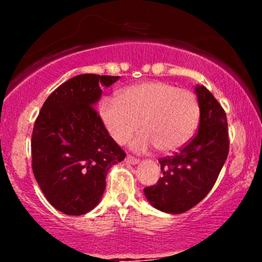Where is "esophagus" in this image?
Masks as SVG:
<instances>
[{"label": "esophagus", "instance_id": "esophagus-1", "mask_svg": "<svg viewBox=\"0 0 262 262\" xmlns=\"http://www.w3.org/2000/svg\"><path fill=\"white\" fill-rule=\"evenodd\" d=\"M125 162H127V164H129V165H138L140 162V160H139V159L134 158V156L128 155L127 158H125Z\"/></svg>", "mask_w": 262, "mask_h": 262}]
</instances>
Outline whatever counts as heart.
Here are the masks:
<instances>
[{
    "label": "heart",
    "mask_w": 262,
    "mask_h": 262,
    "mask_svg": "<svg viewBox=\"0 0 262 262\" xmlns=\"http://www.w3.org/2000/svg\"><path fill=\"white\" fill-rule=\"evenodd\" d=\"M98 116L116 143H127L140 125L144 132L132 148L143 151L155 145L160 152L170 154L193 137L200 104L188 90L165 81H143L123 89L118 97L102 98Z\"/></svg>",
    "instance_id": "heart-1"
}]
</instances>
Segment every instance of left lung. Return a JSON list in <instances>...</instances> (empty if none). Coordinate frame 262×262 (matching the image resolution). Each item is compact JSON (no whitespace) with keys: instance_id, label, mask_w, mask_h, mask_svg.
Segmentation results:
<instances>
[{"instance_id":"1","label":"left lung","mask_w":262,"mask_h":262,"mask_svg":"<svg viewBox=\"0 0 262 262\" xmlns=\"http://www.w3.org/2000/svg\"><path fill=\"white\" fill-rule=\"evenodd\" d=\"M200 127L187 145L160 159L162 177L144 188L149 203L161 212L180 214L200 203L217 181L229 151L227 114L204 86L194 87Z\"/></svg>"}]
</instances>
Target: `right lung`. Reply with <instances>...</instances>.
I'll return each instance as SVG.
<instances>
[{
	"instance_id": "obj_1",
	"label": "right lung",
	"mask_w": 262,
	"mask_h": 262,
	"mask_svg": "<svg viewBox=\"0 0 262 262\" xmlns=\"http://www.w3.org/2000/svg\"><path fill=\"white\" fill-rule=\"evenodd\" d=\"M119 76L82 74L60 85L44 102L32 134V167L54 208L82 215L100 203L106 176L125 152L102 124L96 104L102 87Z\"/></svg>"
}]
</instances>
